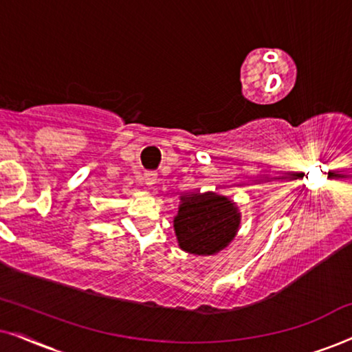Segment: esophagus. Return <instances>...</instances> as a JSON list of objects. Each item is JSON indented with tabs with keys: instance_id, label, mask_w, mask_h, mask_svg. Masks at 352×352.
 Instances as JSON below:
<instances>
[{
	"instance_id": "34e87169",
	"label": "esophagus",
	"mask_w": 352,
	"mask_h": 352,
	"mask_svg": "<svg viewBox=\"0 0 352 352\" xmlns=\"http://www.w3.org/2000/svg\"><path fill=\"white\" fill-rule=\"evenodd\" d=\"M143 181L146 186H153L156 183V173L155 171H145L143 173Z\"/></svg>"
}]
</instances>
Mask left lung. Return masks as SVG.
Returning a JSON list of instances; mask_svg holds the SVG:
<instances>
[{
    "instance_id": "8db88e82",
    "label": "left lung",
    "mask_w": 352,
    "mask_h": 352,
    "mask_svg": "<svg viewBox=\"0 0 352 352\" xmlns=\"http://www.w3.org/2000/svg\"><path fill=\"white\" fill-rule=\"evenodd\" d=\"M175 232L177 243L190 254H215L223 250L240 225L235 204L215 192L183 196Z\"/></svg>"
}]
</instances>
